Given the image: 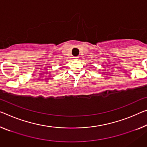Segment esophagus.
<instances>
[{
    "instance_id": "1",
    "label": "esophagus",
    "mask_w": 147,
    "mask_h": 147,
    "mask_svg": "<svg viewBox=\"0 0 147 147\" xmlns=\"http://www.w3.org/2000/svg\"><path fill=\"white\" fill-rule=\"evenodd\" d=\"M78 58H79L78 56H75V57H74V60H78Z\"/></svg>"
}]
</instances>
